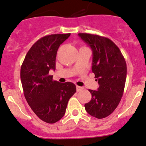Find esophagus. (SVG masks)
<instances>
[{
  "instance_id": "obj_1",
  "label": "esophagus",
  "mask_w": 146,
  "mask_h": 146,
  "mask_svg": "<svg viewBox=\"0 0 146 146\" xmlns=\"http://www.w3.org/2000/svg\"><path fill=\"white\" fill-rule=\"evenodd\" d=\"M81 90H83V88H82V87H80V86H76V91L77 92H79V91H81Z\"/></svg>"
}]
</instances>
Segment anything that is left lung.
Returning <instances> with one entry per match:
<instances>
[{
	"mask_svg": "<svg viewBox=\"0 0 146 146\" xmlns=\"http://www.w3.org/2000/svg\"><path fill=\"white\" fill-rule=\"evenodd\" d=\"M92 50V70L99 88L89 90L92 99L85 104L87 112L97 119L108 117L117 108L123 94L127 65L119 48L106 37L79 33Z\"/></svg>",
	"mask_w": 146,
	"mask_h": 146,
	"instance_id": "8db88e82",
	"label": "left lung"
}]
</instances>
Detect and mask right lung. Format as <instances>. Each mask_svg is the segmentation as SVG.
I'll list each match as a JSON object with an SVG mask.
<instances>
[{
	"label": "right lung",
	"instance_id": "1",
	"mask_svg": "<svg viewBox=\"0 0 146 146\" xmlns=\"http://www.w3.org/2000/svg\"><path fill=\"white\" fill-rule=\"evenodd\" d=\"M70 34H56L40 38L29 49L21 68L24 96L40 119L54 123L64 116L69 99L76 92L71 82L54 81L50 70H55L56 56L60 44Z\"/></svg>",
	"mask_w": 146,
	"mask_h": 146
}]
</instances>
